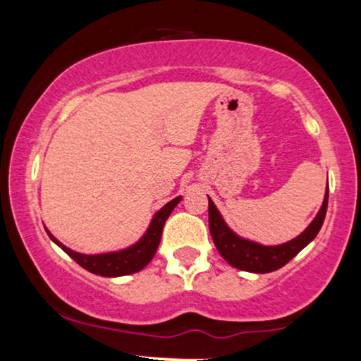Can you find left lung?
Here are the masks:
<instances>
[{
  "label": "left lung",
  "instance_id": "obj_1",
  "mask_svg": "<svg viewBox=\"0 0 361 361\" xmlns=\"http://www.w3.org/2000/svg\"><path fill=\"white\" fill-rule=\"evenodd\" d=\"M327 192L329 190L326 188L324 200H322L321 209L312 219V222L297 238L290 239L287 243L275 244V246H264V244L251 241V239L234 233L224 221L222 214L219 212L212 198L209 197V227L215 247L221 252L222 258L238 270L250 273H270L279 270L293 256L299 255L321 231L327 210V195H329Z\"/></svg>",
  "mask_w": 361,
  "mask_h": 361
}]
</instances>
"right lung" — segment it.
I'll return each mask as SVG.
<instances>
[{"label": "right lung", "mask_w": 361, "mask_h": 361, "mask_svg": "<svg viewBox=\"0 0 361 361\" xmlns=\"http://www.w3.org/2000/svg\"><path fill=\"white\" fill-rule=\"evenodd\" d=\"M181 198L183 197L180 195V197L173 198L171 202H168L166 205L161 207V209L152 215L146 233L140 235L139 241L130 244V246L123 247V250L97 252V255H85V252H78L71 250V247L64 246L59 239L54 238L47 227H45V231H47L49 238H51L57 246L62 247V251L68 252V255L71 256L78 264H81L85 270L94 273V275L110 276V279L132 275V273H137L142 270L144 267H147L149 261L154 258L156 250L161 241V234H163L164 222H166V219L171 215L173 209L180 204Z\"/></svg>", "instance_id": "1"}]
</instances>
